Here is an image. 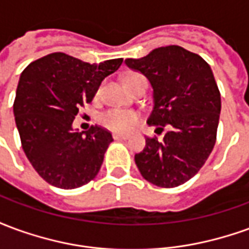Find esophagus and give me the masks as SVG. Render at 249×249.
Returning a JSON list of instances; mask_svg holds the SVG:
<instances>
[{"label": "esophagus", "mask_w": 249, "mask_h": 249, "mask_svg": "<svg viewBox=\"0 0 249 249\" xmlns=\"http://www.w3.org/2000/svg\"><path fill=\"white\" fill-rule=\"evenodd\" d=\"M129 135H123V133H113L114 140H126Z\"/></svg>", "instance_id": "esophagus-1"}]
</instances>
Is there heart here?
I'll return each instance as SVG.
<instances>
[{"label": "heart", "instance_id": "1", "mask_svg": "<svg viewBox=\"0 0 249 249\" xmlns=\"http://www.w3.org/2000/svg\"><path fill=\"white\" fill-rule=\"evenodd\" d=\"M141 77L142 76L137 74V73H130L128 76H125L124 82L130 84ZM137 120H139V114L133 110H126V109H110L108 112H105L101 117L103 124L114 132L129 130L137 123Z\"/></svg>", "mask_w": 249, "mask_h": 249}]
</instances>
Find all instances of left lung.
Here are the masks:
<instances>
[{
    "label": "left lung",
    "mask_w": 249,
    "mask_h": 249,
    "mask_svg": "<svg viewBox=\"0 0 249 249\" xmlns=\"http://www.w3.org/2000/svg\"><path fill=\"white\" fill-rule=\"evenodd\" d=\"M125 64L151 82L148 125L157 132L168 129L162 140L146 137L145 148L135 155L136 165L153 185L178 187L200 171L216 142L221 98L212 69L198 54L178 45L126 58Z\"/></svg>",
    "instance_id": "1"
}]
</instances>
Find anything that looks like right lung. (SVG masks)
Instances as JSON below:
<instances>
[{"mask_svg": "<svg viewBox=\"0 0 249 249\" xmlns=\"http://www.w3.org/2000/svg\"><path fill=\"white\" fill-rule=\"evenodd\" d=\"M121 64L123 58L89 64L57 52L21 73L14 119L25 155L46 183L74 189L96 178L112 135L97 125L78 132L71 124Z\"/></svg>", "mask_w": 249, "mask_h": 249, "instance_id": "1", "label": "right lung"}]
</instances>
